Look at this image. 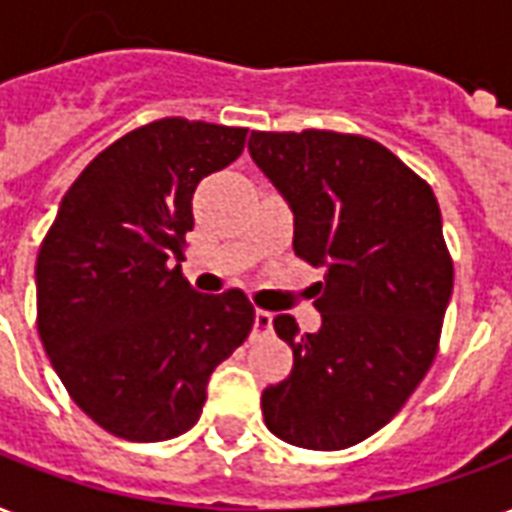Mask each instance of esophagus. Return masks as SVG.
I'll return each mask as SVG.
<instances>
[{
    "label": "esophagus",
    "instance_id": "1",
    "mask_svg": "<svg viewBox=\"0 0 512 512\" xmlns=\"http://www.w3.org/2000/svg\"><path fill=\"white\" fill-rule=\"evenodd\" d=\"M271 325H274V314L263 312V309H257V312H255V333H268V331H271Z\"/></svg>",
    "mask_w": 512,
    "mask_h": 512
}]
</instances>
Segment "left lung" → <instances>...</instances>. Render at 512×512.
<instances>
[{"instance_id":"1","label":"left lung","mask_w":512,"mask_h":512,"mask_svg":"<svg viewBox=\"0 0 512 512\" xmlns=\"http://www.w3.org/2000/svg\"><path fill=\"white\" fill-rule=\"evenodd\" d=\"M249 157L293 211L295 255L325 268L320 331L274 317L293 372L263 391V418L298 448H350L404 407L437 355L453 293L437 198L361 135L252 132Z\"/></svg>"}]
</instances>
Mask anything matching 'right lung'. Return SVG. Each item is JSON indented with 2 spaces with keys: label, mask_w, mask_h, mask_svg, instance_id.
<instances>
[{
  "label": "right lung",
  "mask_w": 512,
  "mask_h": 512,
  "mask_svg": "<svg viewBox=\"0 0 512 512\" xmlns=\"http://www.w3.org/2000/svg\"><path fill=\"white\" fill-rule=\"evenodd\" d=\"M244 140V127L187 119L124 135L67 189L40 246L43 347L75 404L116 437L192 429L211 372L252 331L241 290L203 295L181 276L195 187Z\"/></svg>",
  "instance_id": "add662e5"
}]
</instances>
